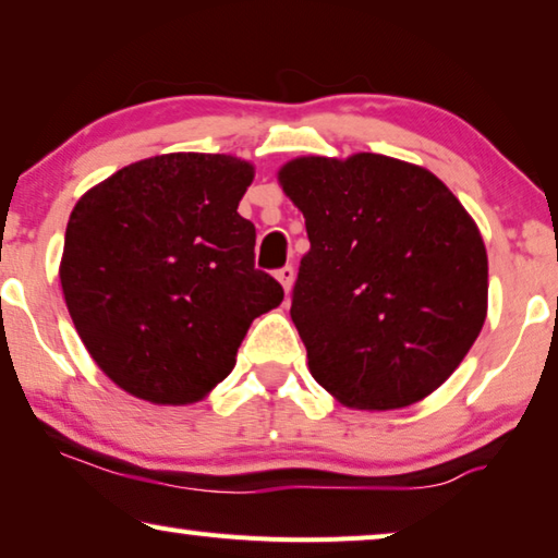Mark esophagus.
<instances>
[{"instance_id": "esophagus-1", "label": "esophagus", "mask_w": 558, "mask_h": 558, "mask_svg": "<svg viewBox=\"0 0 558 558\" xmlns=\"http://www.w3.org/2000/svg\"><path fill=\"white\" fill-rule=\"evenodd\" d=\"M277 279H279V284L284 287V291L289 294L291 284H294V269H291V267H281V269L277 271Z\"/></svg>"}]
</instances>
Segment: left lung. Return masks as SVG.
<instances>
[{
  "instance_id": "left-lung-1",
  "label": "left lung",
  "mask_w": 558,
  "mask_h": 558,
  "mask_svg": "<svg viewBox=\"0 0 558 558\" xmlns=\"http://www.w3.org/2000/svg\"><path fill=\"white\" fill-rule=\"evenodd\" d=\"M277 179L312 242L291 299L308 372L349 409L426 399L486 322L476 221L439 177L384 154H308Z\"/></svg>"
}]
</instances>
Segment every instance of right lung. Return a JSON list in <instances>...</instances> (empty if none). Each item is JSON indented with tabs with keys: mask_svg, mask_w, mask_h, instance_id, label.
<instances>
[{
	"mask_svg": "<svg viewBox=\"0 0 558 558\" xmlns=\"http://www.w3.org/2000/svg\"><path fill=\"white\" fill-rule=\"evenodd\" d=\"M254 165L171 151L134 161L80 196L59 262L74 329L119 389L196 404L284 289L254 269L256 229L236 211Z\"/></svg>",
	"mask_w": 558,
	"mask_h": 558,
	"instance_id": "obj_1",
	"label": "right lung"
}]
</instances>
